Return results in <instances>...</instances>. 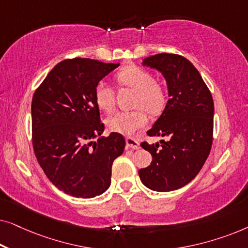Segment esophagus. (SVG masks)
<instances>
[{"label": "esophagus", "mask_w": 248, "mask_h": 248, "mask_svg": "<svg viewBox=\"0 0 248 248\" xmlns=\"http://www.w3.org/2000/svg\"><path fill=\"white\" fill-rule=\"evenodd\" d=\"M126 147L130 149H133V150H138V149L140 148V144H139V142L135 140L134 138L127 137L126 138Z\"/></svg>", "instance_id": "34e87169"}]
</instances>
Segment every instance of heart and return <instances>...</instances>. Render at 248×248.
Here are the masks:
<instances>
[{"instance_id":"b5f03b06","label":"heart","mask_w":248,"mask_h":248,"mask_svg":"<svg viewBox=\"0 0 248 248\" xmlns=\"http://www.w3.org/2000/svg\"><path fill=\"white\" fill-rule=\"evenodd\" d=\"M118 86L134 90L132 106L133 110L117 111L107 118L109 131L121 134H131L145 125L148 113L160 114L165 109L168 100L167 88L164 82L154 79L150 71L135 64L122 67L115 74ZM94 100L97 106L105 111H110L115 107V89L105 81H99L94 87Z\"/></svg>"}]
</instances>
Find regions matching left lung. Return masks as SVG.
Segmentation results:
<instances>
[{"mask_svg":"<svg viewBox=\"0 0 248 248\" xmlns=\"http://www.w3.org/2000/svg\"><path fill=\"white\" fill-rule=\"evenodd\" d=\"M143 65L164 74L169 99L149 137H165L160 143L142 142L152 162L139 170L141 182L157 192L188 184L209 157L213 140V99L194 65L184 56L161 53L143 60Z\"/></svg>","mask_w":248,"mask_h":248,"instance_id":"obj_1","label":"left lung"}]
</instances>
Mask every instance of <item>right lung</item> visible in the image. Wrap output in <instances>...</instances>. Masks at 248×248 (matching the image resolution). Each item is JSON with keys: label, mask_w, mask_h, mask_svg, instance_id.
<instances>
[{"label": "right lung", "mask_w": 248, "mask_h": 248, "mask_svg": "<svg viewBox=\"0 0 248 248\" xmlns=\"http://www.w3.org/2000/svg\"><path fill=\"white\" fill-rule=\"evenodd\" d=\"M118 65L81 57L64 60L33 93V151L45 175L65 194L90 199L109 187L111 166L123 154L125 139L113 132L93 141L105 128L93 93Z\"/></svg>", "instance_id": "right-lung-1"}]
</instances>
